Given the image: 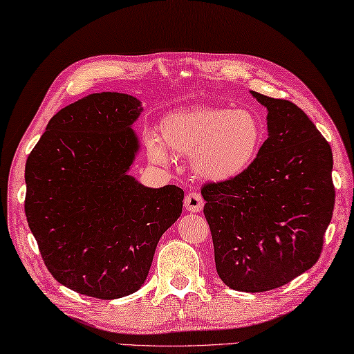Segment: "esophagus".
Instances as JSON below:
<instances>
[{"instance_id":"34e87169","label":"esophagus","mask_w":354,"mask_h":354,"mask_svg":"<svg viewBox=\"0 0 354 354\" xmlns=\"http://www.w3.org/2000/svg\"><path fill=\"white\" fill-rule=\"evenodd\" d=\"M185 208L189 212H200L203 209V198L198 192H189L185 197Z\"/></svg>"}]
</instances>
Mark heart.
Returning <instances> with one entry per match:
<instances>
[{
    "mask_svg": "<svg viewBox=\"0 0 354 354\" xmlns=\"http://www.w3.org/2000/svg\"><path fill=\"white\" fill-rule=\"evenodd\" d=\"M160 136L146 138L151 158L168 165L172 154L189 156L200 178L231 182L250 169L259 156L263 131L259 118L246 109L200 106L165 115Z\"/></svg>",
    "mask_w": 354,
    "mask_h": 354,
    "instance_id": "b5f03b06",
    "label": "heart"
}]
</instances>
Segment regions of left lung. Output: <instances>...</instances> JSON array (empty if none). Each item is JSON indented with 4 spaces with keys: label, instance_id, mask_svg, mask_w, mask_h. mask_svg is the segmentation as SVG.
<instances>
[{
    "label": "left lung",
    "instance_id": "obj_1",
    "mask_svg": "<svg viewBox=\"0 0 354 354\" xmlns=\"http://www.w3.org/2000/svg\"><path fill=\"white\" fill-rule=\"evenodd\" d=\"M268 138L240 177L202 188L218 277L231 290L279 288L321 256L335 208L333 152L305 112L251 91Z\"/></svg>",
    "mask_w": 354,
    "mask_h": 354
}]
</instances>
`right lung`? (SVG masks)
Here are the masks:
<instances>
[{
  "instance_id": "obj_1",
  "label": "right lung",
  "mask_w": 354,
  "mask_h": 354,
  "mask_svg": "<svg viewBox=\"0 0 354 354\" xmlns=\"http://www.w3.org/2000/svg\"><path fill=\"white\" fill-rule=\"evenodd\" d=\"M142 111L120 92L80 98L49 120L26 162L29 228L50 274L80 295L111 301L140 290L182 214V188H148L129 174Z\"/></svg>"
}]
</instances>
